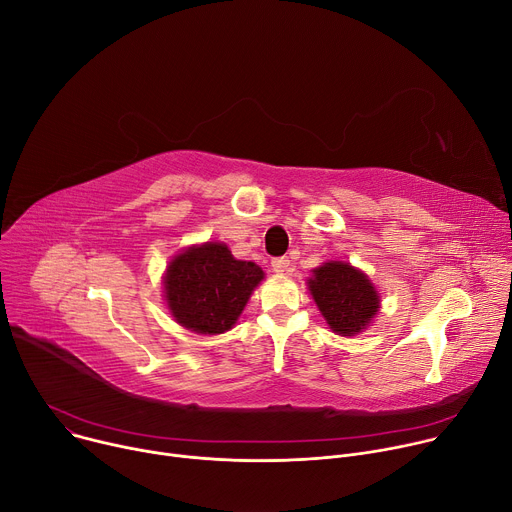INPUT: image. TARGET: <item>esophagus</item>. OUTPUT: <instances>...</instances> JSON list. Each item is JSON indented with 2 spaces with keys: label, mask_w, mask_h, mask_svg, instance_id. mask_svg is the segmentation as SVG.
I'll return each instance as SVG.
<instances>
[{
  "label": "esophagus",
  "mask_w": 512,
  "mask_h": 512,
  "mask_svg": "<svg viewBox=\"0 0 512 512\" xmlns=\"http://www.w3.org/2000/svg\"><path fill=\"white\" fill-rule=\"evenodd\" d=\"M270 266H272V270H274L276 274H285V272H289L291 260H289L287 256H282V258H274V260L270 262Z\"/></svg>",
  "instance_id": "obj_1"
}]
</instances>
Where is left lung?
Instances as JSON below:
<instances>
[{
	"instance_id": "8db88e82",
	"label": "left lung",
	"mask_w": 512,
	"mask_h": 512,
	"mask_svg": "<svg viewBox=\"0 0 512 512\" xmlns=\"http://www.w3.org/2000/svg\"><path fill=\"white\" fill-rule=\"evenodd\" d=\"M307 287L337 335H356L368 327L380 309V297L370 278L348 262L331 260L313 270Z\"/></svg>"
}]
</instances>
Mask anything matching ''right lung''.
Masks as SVG:
<instances>
[{
	"mask_svg": "<svg viewBox=\"0 0 512 512\" xmlns=\"http://www.w3.org/2000/svg\"><path fill=\"white\" fill-rule=\"evenodd\" d=\"M262 278L258 264L236 260L221 242H205L168 262L164 301L179 325L217 335L236 325Z\"/></svg>",
	"mask_w": 512,
	"mask_h": 512,
	"instance_id": "right-lung-1",
	"label": "right lung"
}]
</instances>
